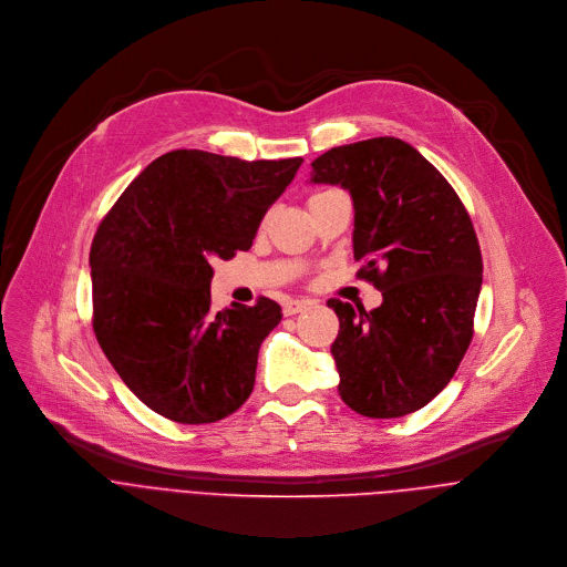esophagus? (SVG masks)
<instances>
[{
  "mask_svg": "<svg viewBox=\"0 0 567 567\" xmlns=\"http://www.w3.org/2000/svg\"><path fill=\"white\" fill-rule=\"evenodd\" d=\"M311 307V300H298V298H289L282 302V313L285 316H293V313H300L305 309Z\"/></svg>",
  "mask_w": 567,
  "mask_h": 567,
  "instance_id": "obj_1",
  "label": "esophagus"
}]
</instances>
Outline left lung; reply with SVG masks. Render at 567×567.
<instances>
[{"label": "left lung", "instance_id": "obj_1", "mask_svg": "<svg viewBox=\"0 0 567 567\" xmlns=\"http://www.w3.org/2000/svg\"><path fill=\"white\" fill-rule=\"evenodd\" d=\"M311 168L313 184L350 190L357 276L383 296L370 311L328 300L341 322L339 394L372 420L415 413L453 379L473 339L482 285L473 221L444 175L394 136L332 147Z\"/></svg>", "mask_w": 567, "mask_h": 567}]
</instances>
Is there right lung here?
<instances>
[{
  "mask_svg": "<svg viewBox=\"0 0 567 567\" xmlns=\"http://www.w3.org/2000/svg\"><path fill=\"white\" fill-rule=\"evenodd\" d=\"M300 164L175 150L154 158L101 219L90 251L94 334L161 417L213 424L254 392L260 343L282 311L265 296L215 311L210 262L251 249Z\"/></svg>",
  "mask_w": 567,
  "mask_h": 567,
  "instance_id": "right-lung-1",
  "label": "right lung"
}]
</instances>
